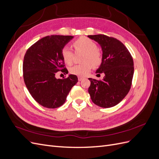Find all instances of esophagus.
<instances>
[{"mask_svg":"<svg viewBox=\"0 0 159 159\" xmlns=\"http://www.w3.org/2000/svg\"><path fill=\"white\" fill-rule=\"evenodd\" d=\"M84 79V78H82V77H78V81H81Z\"/></svg>","mask_w":159,"mask_h":159,"instance_id":"1","label":"esophagus"}]
</instances>
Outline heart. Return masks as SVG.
<instances>
[{
  "label": "heart",
  "mask_w": 159,
  "mask_h": 159,
  "mask_svg": "<svg viewBox=\"0 0 159 159\" xmlns=\"http://www.w3.org/2000/svg\"><path fill=\"white\" fill-rule=\"evenodd\" d=\"M73 46L77 53L84 52L81 57V62L83 64L75 65L70 69L71 74L79 77L87 75L91 71L92 67H98L102 61V57L100 52L97 49V44L87 37H80L75 40ZM61 56L65 63L71 64L74 60V53L70 48L66 46L61 50Z\"/></svg>",
  "instance_id": "1"
}]
</instances>
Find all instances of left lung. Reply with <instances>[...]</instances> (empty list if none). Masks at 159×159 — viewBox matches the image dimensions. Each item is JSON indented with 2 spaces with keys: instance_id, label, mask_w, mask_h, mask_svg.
<instances>
[{
  "instance_id": "left-lung-1",
  "label": "left lung",
  "mask_w": 159,
  "mask_h": 159,
  "mask_svg": "<svg viewBox=\"0 0 159 159\" xmlns=\"http://www.w3.org/2000/svg\"><path fill=\"white\" fill-rule=\"evenodd\" d=\"M102 50V61L96 74L103 73L102 80L89 78L88 92L98 106L109 108L117 105L131 89L134 74L133 57L121 42L103 34L89 35Z\"/></svg>"
}]
</instances>
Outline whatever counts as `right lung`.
<instances>
[{
  "label": "right lung",
  "mask_w": 159,
  "mask_h": 159,
  "mask_svg": "<svg viewBox=\"0 0 159 159\" xmlns=\"http://www.w3.org/2000/svg\"><path fill=\"white\" fill-rule=\"evenodd\" d=\"M74 38L52 35L41 38L28 48L23 61V77L32 97L42 106L54 109L63 105L69 92L78 81V77L57 79L56 74L64 68L61 50Z\"/></svg>",
  "instance_id": "obj_1"
}]
</instances>
